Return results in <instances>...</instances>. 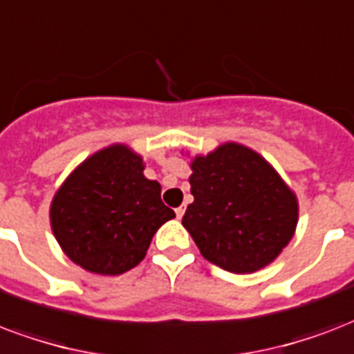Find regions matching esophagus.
I'll return each instance as SVG.
<instances>
[{
	"mask_svg": "<svg viewBox=\"0 0 354 354\" xmlns=\"http://www.w3.org/2000/svg\"><path fill=\"white\" fill-rule=\"evenodd\" d=\"M185 211H187V209H185V205H180V207H177V209H175V214H177V218H183Z\"/></svg>",
	"mask_w": 354,
	"mask_h": 354,
	"instance_id": "34e87169",
	"label": "esophagus"
}]
</instances>
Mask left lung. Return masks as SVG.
Segmentation results:
<instances>
[{
	"mask_svg": "<svg viewBox=\"0 0 354 354\" xmlns=\"http://www.w3.org/2000/svg\"><path fill=\"white\" fill-rule=\"evenodd\" d=\"M183 225L201 256L230 272L259 270L288 246L299 205L265 158L239 143H225L192 162Z\"/></svg>",
	"mask_w": 354,
	"mask_h": 354,
	"instance_id": "1",
	"label": "left lung"
}]
</instances>
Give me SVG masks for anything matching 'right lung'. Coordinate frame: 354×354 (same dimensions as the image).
Segmentation results:
<instances>
[{
	"instance_id": "add662e5",
	"label": "right lung",
	"mask_w": 354,
	"mask_h": 354,
	"mask_svg": "<svg viewBox=\"0 0 354 354\" xmlns=\"http://www.w3.org/2000/svg\"><path fill=\"white\" fill-rule=\"evenodd\" d=\"M175 212L160 185L143 177V162L124 145L98 151L57 190L50 220L57 243L76 265L123 274L145 257L151 239Z\"/></svg>"
}]
</instances>
